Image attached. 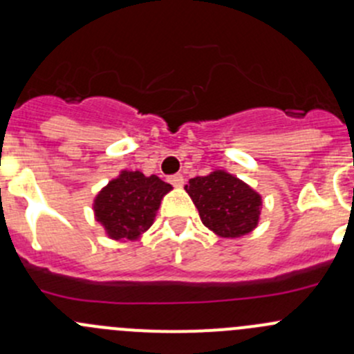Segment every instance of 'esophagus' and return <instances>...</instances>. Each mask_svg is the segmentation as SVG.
Listing matches in <instances>:
<instances>
[{
    "mask_svg": "<svg viewBox=\"0 0 354 354\" xmlns=\"http://www.w3.org/2000/svg\"><path fill=\"white\" fill-rule=\"evenodd\" d=\"M169 183L173 185V187L181 188V187H183V185H185L183 174H173V176H169Z\"/></svg>",
    "mask_w": 354,
    "mask_h": 354,
    "instance_id": "1",
    "label": "esophagus"
}]
</instances>
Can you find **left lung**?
Returning a JSON list of instances; mask_svg holds the SVG:
<instances>
[{
  "label": "left lung",
  "instance_id": "obj_1",
  "mask_svg": "<svg viewBox=\"0 0 354 354\" xmlns=\"http://www.w3.org/2000/svg\"><path fill=\"white\" fill-rule=\"evenodd\" d=\"M185 190L198 209L202 223L219 236H243L259 223L260 195L226 171L194 178Z\"/></svg>",
  "mask_w": 354,
  "mask_h": 354
}]
</instances>
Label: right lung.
I'll return each mask as SVG.
<instances>
[{
  "label": "right lung",
  "instance_id": "1",
  "mask_svg": "<svg viewBox=\"0 0 354 354\" xmlns=\"http://www.w3.org/2000/svg\"><path fill=\"white\" fill-rule=\"evenodd\" d=\"M156 174L123 171L95 197V219L113 240H137L154 221L160 198L171 190Z\"/></svg>",
  "mask_w": 354,
  "mask_h": 354
}]
</instances>
